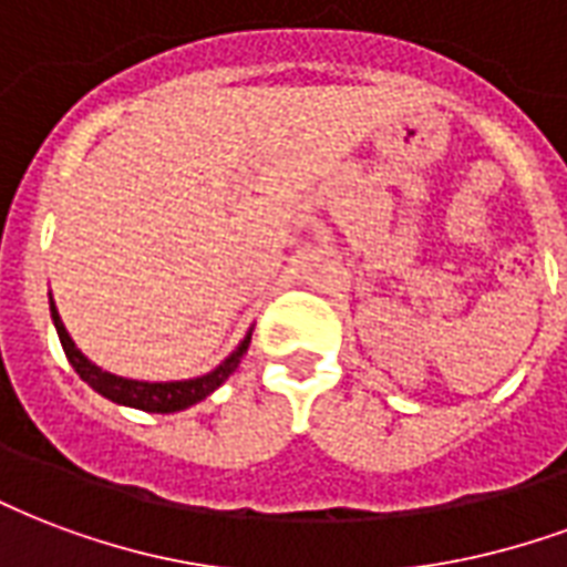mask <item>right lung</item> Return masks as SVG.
<instances>
[{
  "label": "right lung",
  "instance_id": "add662e5",
  "mask_svg": "<svg viewBox=\"0 0 567 567\" xmlns=\"http://www.w3.org/2000/svg\"><path fill=\"white\" fill-rule=\"evenodd\" d=\"M50 316H53V324H56V333H60L62 351H65V358L74 367V372L81 375L92 390H99L102 396H107L111 402H120V405H132V409H141V412H153V414H171V412H183L188 405H195V402L207 400L213 390L225 384L230 372L237 369L240 363L243 351L249 348V339H243V346L230 354L225 363L207 372V375H200V379H188V381H132V379H120V375H111V372H104L95 363L83 358L78 346L71 342L69 330L62 324L60 312H56V306L50 300Z\"/></svg>",
  "mask_w": 567,
  "mask_h": 567
}]
</instances>
